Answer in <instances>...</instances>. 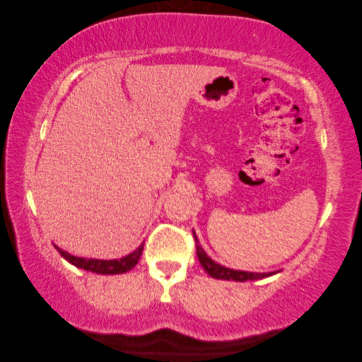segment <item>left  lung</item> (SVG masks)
Masks as SVG:
<instances>
[{"mask_svg":"<svg viewBox=\"0 0 362 362\" xmlns=\"http://www.w3.org/2000/svg\"><path fill=\"white\" fill-rule=\"evenodd\" d=\"M194 235V241H196V252H197V258L201 261L202 267L206 271V274H210L213 279H219V280H233V281H247V280H259L264 279V276H269L276 272H267V274H259V272H244V271H233V269H228L221 266L218 263L206 255L205 250L201 247L199 244V240L196 233Z\"/></svg>","mask_w":362,"mask_h":362,"instance_id":"left-lung-1","label":"left lung"}]
</instances>
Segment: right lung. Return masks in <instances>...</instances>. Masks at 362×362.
<instances>
[{"label": "right lung", "instance_id": "right-lung-1", "mask_svg": "<svg viewBox=\"0 0 362 362\" xmlns=\"http://www.w3.org/2000/svg\"><path fill=\"white\" fill-rule=\"evenodd\" d=\"M144 244V243H143ZM143 244L138 247L136 250H134L132 253H129V255L122 257L119 259H95V258H81V257H74L70 255V253L59 249L57 245H54L59 252L60 255H62L66 261H70V263L76 267H81V269H86V271L90 272H95V274H103V275H115V274H124L130 269L135 267L138 259H140L141 253H143Z\"/></svg>", "mask_w": 362, "mask_h": 362}]
</instances>
